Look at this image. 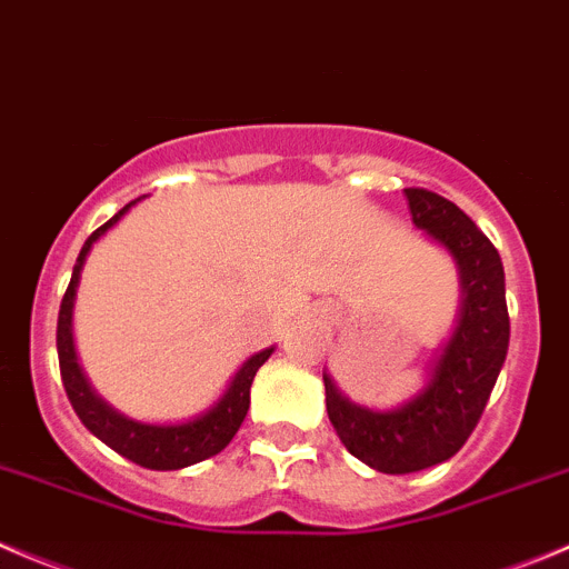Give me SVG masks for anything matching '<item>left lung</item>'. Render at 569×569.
Returning <instances> with one entry per match:
<instances>
[{"label":"left lung","instance_id":"1","mask_svg":"<svg viewBox=\"0 0 569 569\" xmlns=\"http://www.w3.org/2000/svg\"><path fill=\"white\" fill-rule=\"evenodd\" d=\"M406 197L413 224L448 247L459 263L465 289L459 328L428 386L395 411L356 406L325 375L330 425L356 459L386 476L428 470L465 448L509 350L506 278L492 241L445 197L428 189H406Z\"/></svg>","mask_w":569,"mask_h":569}]
</instances>
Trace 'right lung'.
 Segmentation results:
<instances>
[{"label": "right lung", "mask_w": 569, "mask_h": 569, "mask_svg": "<svg viewBox=\"0 0 569 569\" xmlns=\"http://www.w3.org/2000/svg\"><path fill=\"white\" fill-rule=\"evenodd\" d=\"M130 206H136V202H130ZM130 206H124L116 217H110L102 228L93 230L86 239V244H82L80 256H77L74 272H71L69 289H66L58 313L60 378H63V389L66 395H69V402L77 411V417H80V422L86 425L93 437L102 439L110 450H116L119 456L130 459L132 465L147 467V470H183V467L211 459L219 450L228 448L230 439L236 437V431H239L241 422H244L247 408H250L252 378H256L258 367L272 356V347L256 352V356L236 372L233 383L228 386L222 400H219L211 411L202 413V417L191 419V422L147 425L121 417L119 411L104 406V402L91 391L88 380L82 378V369L77 367L74 341H71V306H74V291L77 283H80V269L88 250H91V244L104 233V230L113 228V224L130 211Z\"/></svg>", "instance_id": "obj_1"}]
</instances>
